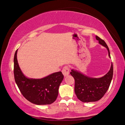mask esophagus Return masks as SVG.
<instances>
[{
	"label": "esophagus",
	"mask_w": 125,
	"mask_h": 125,
	"mask_svg": "<svg viewBox=\"0 0 125 125\" xmlns=\"http://www.w3.org/2000/svg\"><path fill=\"white\" fill-rule=\"evenodd\" d=\"M62 72L65 77L68 76L69 74V68L68 66H65V67L63 68Z\"/></svg>",
	"instance_id": "34e87169"
}]
</instances>
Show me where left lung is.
Returning <instances> with one entry per match:
<instances>
[{"mask_svg": "<svg viewBox=\"0 0 125 125\" xmlns=\"http://www.w3.org/2000/svg\"><path fill=\"white\" fill-rule=\"evenodd\" d=\"M95 39L107 49L111 58L110 50L105 42L98 36H95ZM70 74L75 79V92L78 99L83 103L97 102L104 95L110 85L113 74V64L111 63L108 72L100 78L90 77L74 69L71 70Z\"/></svg>", "mask_w": 125, "mask_h": 125, "instance_id": "1", "label": "left lung"}]
</instances>
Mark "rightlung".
I'll return each mask as SVG.
<instances>
[{"mask_svg":"<svg viewBox=\"0 0 125 125\" xmlns=\"http://www.w3.org/2000/svg\"><path fill=\"white\" fill-rule=\"evenodd\" d=\"M16 50L14 57V75L15 83L22 94L29 102L36 105H49L56 99L60 85L64 76L61 71L43 78L35 79L26 77L21 70Z\"/></svg>","mask_w":125,"mask_h":125,"instance_id":"obj_1","label":"right lung"}]
</instances>
